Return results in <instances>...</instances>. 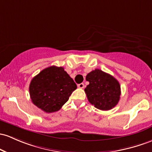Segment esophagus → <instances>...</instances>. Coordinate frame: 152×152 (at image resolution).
Segmentation results:
<instances>
[{
  "label": "esophagus",
  "mask_w": 152,
  "mask_h": 152,
  "mask_svg": "<svg viewBox=\"0 0 152 152\" xmlns=\"http://www.w3.org/2000/svg\"><path fill=\"white\" fill-rule=\"evenodd\" d=\"M78 87L80 88V89H83V88L84 87V84H83V83H81V84H78Z\"/></svg>",
  "instance_id": "obj_1"
}]
</instances>
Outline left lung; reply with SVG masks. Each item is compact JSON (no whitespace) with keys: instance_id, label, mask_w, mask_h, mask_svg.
Instances as JSON below:
<instances>
[{"instance_id":"left-lung-1","label":"left lung","mask_w":152,"mask_h":152,"mask_svg":"<svg viewBox=\"0 0 152 152\" xmlns=\"http://www.w3.org/2000/svg\"><path fill=\"white\" fill-rule=\"evenodd\" d=\"M86 80L89 84L85 93L91 104L101 110H109L117 105L121 97V86L118 80L99 69L88 73Z\"/></svg>"}]
</instances>
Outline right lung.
Listing matches in <instances>:
<instances>
[{
	"label": "right lung",
	"mask_w": 152,
	"mask_h": 152,
	"mask_svg": "<svg viewBox=\"0 0 152 152\" xmlns=\"http://www.w3.org/2000/svg\"><path fill=\"white\" fill-rule=\"evenodd\" d=\"M77 88L63 67L50 66L31 79L29 94L34 105L45 113L58 111Z\"/></svg>",
	"instance_id": "right-lung-1"
}]
</instances>
